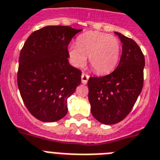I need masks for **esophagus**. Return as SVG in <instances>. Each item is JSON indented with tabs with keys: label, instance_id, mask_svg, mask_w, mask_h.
<instances>
[{
	"label": "esophagus",
	"instance_id": "1",
	"mask_svg": "<svg viewBox=\"0 0 160 160\" xmlns=\"http://www.w3.org/2000/svg\"><path fill=\"white\" fill-rule=\"evenodd\" d=\"M89 76L88 75V74L86 73H82V75H81V81H82V83L84 84H87V82H88V80H89Z\"/></svg>",
	"mask_w": 160,
	"mask_h": 160
}]
</instances>
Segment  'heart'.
<instances>
[{
	"label": "heart",
	"instance_id": "b5f03b06",
	"mask_svg": "<svg viewBox=\"0 0 160 160\" xmlns=\"http://www.w3.org/2000/svg\"><path fill=\"white\" fill-rule=\"evenodd\" d=\"M71 62L76 67H82L89 57V65L98 74H107L118 66L121 52L119 40L113 35L89 31L76 38V45L69 46Z\"/></svg>",
	"mask_w": 160,
	"mask_h": 160
}]
</instances>
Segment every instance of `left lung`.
Returning a JSON list of instances; mask_svg holds the SVG:
<instances>
[{"instance_id": "8db88e82", "label": "left lung", "mask_w": 160, "mask_h": 160, "mask_svg": "<svg viewBox=\"0 0 160 160\" xmlns=\"http://www.w3.org/2000/svg\"><path fill=\"white\" fill-rule=\"evenodd\" d=\"M122 42L118 67L109 75L89 77V101L96 120L116 124L131 112L144 84L145 57L134 40L115 32Z\"/></svg>"}]
</instances>
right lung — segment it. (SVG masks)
Here are the masks:
<instances>
[{
	"label": "right lung",
	"instance_id": "add662e5",
	"mask_svg": "<svg viewBox=\"0 0 160 160\" xmlns=\"http://www.w3.org/2000/svg\"><path fill=\"white\" fill-rule=\"evenodd\" d=\"M82 29L50 25L34 31L22 48L17 83L27 109L52 122L67 113V98L81 82V71L69 64L68 45Z\"/></svg>",
	"mask_w": 160,
	"mask_h": 160
}]
</instances>
